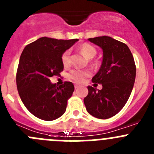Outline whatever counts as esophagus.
<instances>
[{
  "instance_id": "1",
  "label": "esophagus",
  "mask_w": 154,
  "mask_h": 154,
  "mask_svg": "<svg viewBox=\"0 0 154 154\" xmlns=\"http://www.w3.org/2000/svg\"><path fill=\"white\" fill-rule=\"evenodd\" d=\"M79 87V85H75V89L78 88Z\"/></svg>"
}]
</instances>
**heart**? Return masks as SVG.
I'll return each instance as SVG.
<instances>
[{
	"mask_svg": "<svg viewBox=\"0 0 154 154\" xmlns=\"http://www.w3.org/2000/svg\"><path fill=\"white\" fill-rule=\"evenodd\" d=\"M79 50L82 54L88 59H91L97 54V51L94 47L88 43H85L82 45L80 46ZM70 54H71L70 50H66V51H65L63 53L61 60H62V63L64 66H69L70 63H71ZM89 75H90V72L88 70L74 69L70 72L69 74L68 75V78L70 80H72V81L81 83L84 81L85 77Z\"/></svg>",
	"mask_w": 154,
	"mask_h": 154,
	"instance_id": "obj_1",
	"label": "heart"
}]
</instances>
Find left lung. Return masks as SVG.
<instances>
[{
  "label": "left lung",
  "mask_w": 154,
  "mask_h": 154,
  "mask_svg": "<svg viewBox=\"0 0 154 154\" xmlns=\"http://www.w3.org/2000/svg\"><path fill=\"white\" fill-rule=\"evenodd\" d=\"M103 51V60L93 82L101 90L88 86L84 103L88 113L100 119L116 115L128 101L134 86L136 67L132 54L125 44L109 36L88 38Z\"/></svg>",
  "instance_id": "1"
}]
</instances>
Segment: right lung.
<instances>
[{
	"label": "right lung",
	"instance_id": "obj_1",
	"mask_svg": "<svg viewBox=\"0 0 154 154\" xmlns=\"http://www.w3.org/2000/svg\"><path fill=\"white\" fill-rule=\"evenodd\" d=\"M78 41L42 37L23 50L17 72V89L25 106L38 119L52 121L65 112L74 85L65 82L57 87L50 78L63 70V53Z\"/></svg>",
	"mask_w": 154,
	"mask_h": 154
}]
</instances>
